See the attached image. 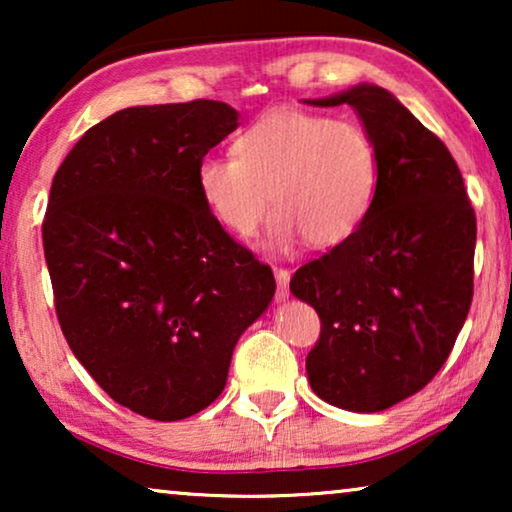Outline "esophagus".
Wrapping results in <instances>:
<instances>
[{
    "label": "esophagus",
    "mask_w": 512,
    "mask_h": 512,
    "mask_svg": "<svg viewBox=\"0 0 512 512\" xmlns=\"http://www.w3.org/2000/svg\"><path fill=\"white\" fill-rule=\"evenodd\" d=\"M275 279H277V303L289 298V282H291V272L286 268H275Z\"/></svg>",
    "instance_id": "esophagus-1"
}]
</instances>
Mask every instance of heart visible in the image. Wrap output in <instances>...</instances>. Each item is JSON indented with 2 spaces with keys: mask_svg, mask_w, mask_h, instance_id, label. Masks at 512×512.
Here are the masks:
<instances>
[{
  "mask_svg": "<svg viewBox=\"0 0 512 512\" xmlns=\"http://www.w3.org/2000/svg\"><path fill=\"white\" fill-rule=\"evenodd\" d=\"M235 158L205 156L198 191L228 233L251 237L272 212V244L300 235L310 247H335L366 219L377 186V149L354 121L298 109H272L233 144Z\"/></svg>",
  "mask_w": 512,
  "mask_h": 512,
  "instance_id": "heart-1",
  "label": "heart"
}]
</instances>
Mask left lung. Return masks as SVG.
I'll return each mask as SVG.
<instances>
[{
    "mask_svg": "<svg viewBox=\"0 0 512 512\" xmlns=\"http://www.w3.org/2000/svg\"><path fill=\"white\" fill-rule=\"evenodd\" d=\"M349 104L377 149V186L354 235L291 279L317 310L312 391L335 408L380 412L429 384L473 300L475 212L447 146L373 83L307 100Z\"/></svg>",
    "mask_w": 512,
    "mask_h": 512,
    "instance_id": "left-lung-1",
    "label": "left lung"
}]
</instances>
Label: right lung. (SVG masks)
<instances>
[{"mask_svg":"<svg viewBox=\"0 0 512 512\" xmlns=\"http://www.w3.org/2000/svg\"><path fill=\"white\" fill-rule=\"evenodd\" d=\"M237 118L214 100L121 109L53 177L44 254L62 333L116 403L158 422L219 398L237 340L275 296L270 265L198 191V163Z\"/></svg>","mask_w":512,"mask_h":512,"instance_id":"obj_1","label":"right lung"}]
</instances>
